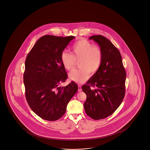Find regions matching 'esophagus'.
Masks as SVG:
<instances>
[{
    "label": "esophagus",
    "mask_w": 150,
    "mask_h": 150,
    "mask_svg": "<svg viewBox=\"0 0 150 150\" xmlns=\"http://www.w3.org/2000/svg\"><path fill=\"white\" fill-rule=\"evenodd\" d=\"M82 91V89H81V86L79 85L78 86V91Z\"/></svg>",
    "instance_id": "obj_1"
}]
</instances>
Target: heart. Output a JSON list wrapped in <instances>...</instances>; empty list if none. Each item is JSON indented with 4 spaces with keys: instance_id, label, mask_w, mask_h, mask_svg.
I'll return each instance as SVG.
<instances>
[{
    "instance_id": "b5f03b06",
    "label": "heart",
    "mask_w": 150,
    "mask_h": 150,
    "mask_svg": "<svg viewBox=\"0 0 150 150\" xmlns=\"http://www.w3.org/2000/svg\"><path fill=\"white\" fill-rule=\"evenodd\" d=\"M71 54L64 52L61 59L64 67L68 71L74 69L79 62V69L72 71L69 78L73 81L82 83L98 71L102 64L103 52L96 45L85 40H79L72 45Z\"/></svg>"
}]
</instances>
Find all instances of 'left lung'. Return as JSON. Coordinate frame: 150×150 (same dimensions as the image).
Returning a JSON list of instances; mask_svg holds the SVG:
<instances>
[{
	"label": "left lung",
	"mask_w": 150,
	"mask_h": 150,
	"mask_svg": "<svg viewBox=\"0 0 150 150\" xmlns=\"http://www.w3.org/2000/svg\"><path fill=\"white\" fill-rule=\"evenodd\" d=\"M98 43L103 52V60L98 71L82 90L86 95L85 112L98 120L113 114L120 105L125 95L126 73L121 54L111 41L101 35L89 38ZM96 87L95 90L90 86Z\"/></svg>",
	"instance_id": "1"
}]
</instances>
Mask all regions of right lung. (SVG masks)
<instances>
[{
    "instance_id": "obj_1",
    "label": "right lung",
    "mask_w": 150,
    "mask_h": 150,
    "mask_svg": "<svg viewBox=\"0 0 150 150\" xmlns=\"http://www.w3.org/2000/svg\"><path fill=\"white\" fill-rule=\"evenodd\" d=\"M74 38L45 35L36 41L26 57L23 74L26 100L33 112L45 120L62 117L78 91V85L73 81L59 86L67 78L62 54Z\"/></svg>"
}]
</instances>
